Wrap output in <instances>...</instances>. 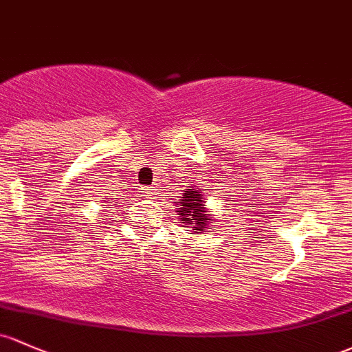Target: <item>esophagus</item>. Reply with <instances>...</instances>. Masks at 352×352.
Listing matches in <instances>:
<instances>
[{"instance_id":"obj_1","label":"esophagus","mask_w":352,"mask_h":352,"mask_svg":"<svg viewBox=\"0 0 352 352\" xmlns=\"http://www.w3.org/2000/svg\"><path fill=\"white\" fill-rule=\"evenodd\" d=\"M144 196H146V198H153L154 191H153V190H146V191H144Z\"/></svg>"}]
</instances>
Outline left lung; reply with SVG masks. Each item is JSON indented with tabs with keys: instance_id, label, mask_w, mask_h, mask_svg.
<instances>
[{
	"instance_id": "8db88e82",
	"label": "left lung",
	"mask_w": 352,
	"mask_h": 352,
	"mask_svg": "<svg viewBox=\"0 0 352 352\" xmlns=\"http://www.w3.org/2000/svg\"><path fill=\"white\" fill-rule=\"evenodd\" d=\"M177 203H179V208H177L179 220L191 225V228L195 230V233H198V235L201 232H205L208 218L205 214V203H203L199 191H186L183 195V199Z\"/></svg>"
}]
</instances>
